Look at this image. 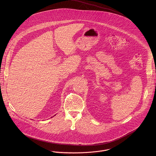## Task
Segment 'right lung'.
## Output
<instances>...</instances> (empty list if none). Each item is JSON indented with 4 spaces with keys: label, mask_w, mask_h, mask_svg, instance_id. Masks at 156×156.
<instances>
[{
    "label": "right lung",
    "mask_w": 156,
    "mask_h": 156,
    "mask_svg": "<svg viewBox=\"0 0 156 156\" xmlns=\"http://www.w3.org/2000/svg\"><path fill=\"white\" fill-rule=\"evenodd\" d=\"M55 115H54V116H55Z\"/></svg>",
    "instance_id": "right-lung-1"
}]
</instances>
